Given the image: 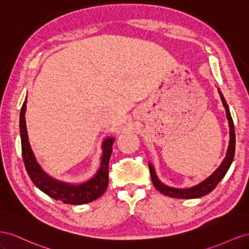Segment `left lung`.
Wrapping results in <instances>:
<instances>
[{
	"instance_id": "obj_1",
	"label": "left lung",
	"mask_w": 249,
	"mask_h": 249,
	"mask_svg": "<svg viewBox=\"0 0 249 249\" xmlns=\"http://www.w3.org/2000/svg\"><path fill=\"white\" fill-rule=\"evenodd\" d=\"M219 94H220V97H221L223 106L225 107L226 118H227V120H229V125H230V145H229V148H227L226 156L224 158L223 161L221 162V165H220L216 169V171L211 176H209L207 179H204L200 183H198L197 186H194L192 188H187V189H177V188L168 187V186H166V184L162 183L158 178V176H156V173L154 171L152 165L149 162V170H150L152 182L154 184V187L156 188V190L160 191L161 194H164L169 197H172V198H181V199H192V198L202 197L204 195L211 193V192L216 188L219 181L221 180L224 177V175L226 174L227 170L230 169L231 162H232V160H233V156H235V148H236L235 126H233L232 118L231 116L229 105L226 104L225 99L220 90H219Z\"/></svg>"
}]
</instances>
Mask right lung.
Segmentation results:
<instances>
[{
	"label": "right lung",
	"instance_id": "1",
	"mask_svg": "<svg viewBox=\"0 0 249 249\" xmlns=\"http://www.w3.org/2000/svg\"><path fill=\"white\" fill-rule=\"evenodd\" d=\"M27 107V97L20 109L19 131L22 142V154L25 168L32 182L40 191L55 200H59L67 204H84L96 200L100 197L108 184V164L112 152V144L115 139L108 138L103 142V155L101 158L100 168L93 178L80 184H71L56 180L50 177L35 160L28 140L25 112Z\"/></svg>",
	"mask_w": 249,
	"mask_h": 249
}]
</instances>
